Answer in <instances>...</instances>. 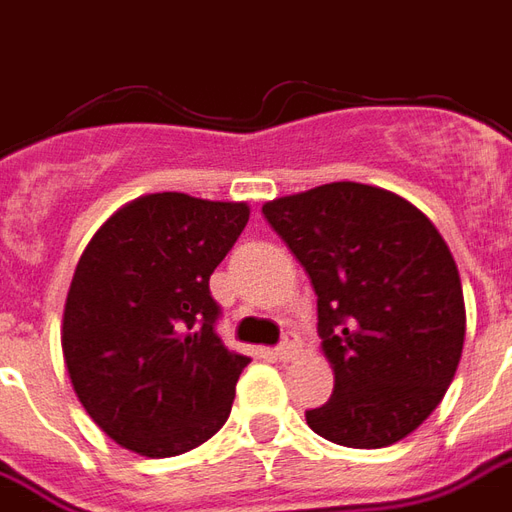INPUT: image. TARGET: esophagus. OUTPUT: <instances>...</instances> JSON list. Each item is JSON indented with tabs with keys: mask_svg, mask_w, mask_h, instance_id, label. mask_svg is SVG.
Returning <instances> with one entry per match:
<instances>
[{
	"mask_svg": "<svg viewBox=\"0 0 512 512\" xmlns=\"http://www.w3.org/2000/svg\"><path fill=\"white\" fill-rule=\"evenodd\" d=\"M299 348H301L299 334L285 332V337H282V343L277 345V351H274V354H277V359H282V362H288V359H293V356L299 354Z\"/></svg>",
	"mask_w": 512,
	"mask_h": 512,
	"instance_id": "1",
	"label": "esophagus"
}]
</instances>
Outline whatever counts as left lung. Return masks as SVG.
I'll return each instance as SVG.
<instances>
[{"mask_svg":"<svg viewBox=\"0 0 512 512\" xmlns=\"http://www.w3.org/2000/svg\"><path fill=\"white\" fill-rule=\"evenodd\" d=\"M263 213L310 274L334 373L307 425L356 450L406 439L461 362L466 307L447 241L417 205L354 180L277 197Z\"/></svg>","mask_w":512,"mask_h":512,"instance_id":"8db88e82","label":"left lung"}]
</instances>
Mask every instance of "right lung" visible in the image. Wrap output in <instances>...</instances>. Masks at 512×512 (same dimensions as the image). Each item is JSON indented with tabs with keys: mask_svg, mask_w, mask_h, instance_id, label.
<instances>
[{
	"mask_svg": "<svg viewBox=\"0 0 512 512\" xmlns=\"http://www.w3.org/2000/svg\"><path fill=\"white\" fill-rule=\"evenodd\" d=\"M246 222V202L158 191L117 208L79 257L62 356L84 411L120 447L172 458L230 417L249 356L213 332L208 279Z\"/></svg>",
	"mask_w": 512,
	"mask_h": 512,
	"instance_id": "1",
	"label": "right lung"
}]
</instances>
